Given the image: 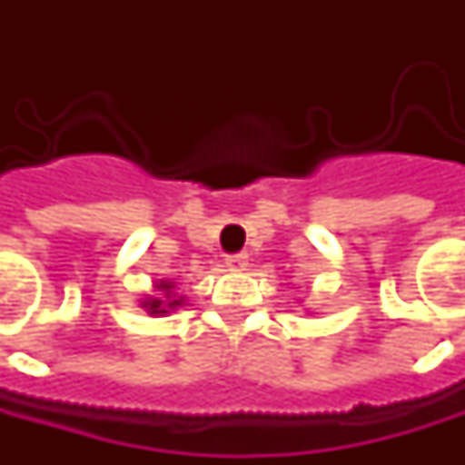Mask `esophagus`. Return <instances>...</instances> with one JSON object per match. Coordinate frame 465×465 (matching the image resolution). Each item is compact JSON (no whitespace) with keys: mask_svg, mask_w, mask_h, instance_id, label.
Segmentation results:
<instances>
[{"mask_svg":"<svg viewBox=\"0 0 465 465\" xmlns=\"http://www.w3.org/2000/svg\"><path fill=\"white\" fill-rule=\"evenodd\" d=\"M224 266H227V272H232V274H242V272L248 269V256H245V253L227 256V259H224Z\"/></svg>","mask_w":465,"mask_h":465,"instance_id":"34e87169","label":"esophagus"}]
</instances>
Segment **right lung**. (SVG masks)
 <instances>
[{
    "mask_svg": "<svg viewBox=\"0 0 465 465\" xmlns=\"http://www.w3.org/2000/svg\"><path fill=\"white\" fill-rule=\"evenodd\" d=\"M153 287V295H144L139 300V308H144L147 315H168V312L178 311L186 302V297L175 292L173 279H160V282H154Z\"/></svg>",
    "mask_w": 465,
    "mask_h": 465,
    "instance_id": "add662e5",
    "label": "right lung"
}]
</instances>
